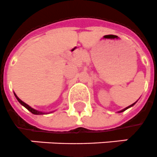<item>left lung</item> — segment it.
<instances>
[{"label":"left lung","instance_id":"1","mask_svg":"<svg viewBox=\"0 0 157 157\" xmlns=\"http://www.w3.org/2000/svg\"><path fill=\"white\" fill-rule=\"evenodd\" d=\"M135 103H134V104H132V105H130V106H128V107H126V109H124L121 110V111H120V112H119V113H121V112H123V111H125V110H126V109H129V108H130V107H131V106H133V105H135Z\"/></svg>","mask_w":157,"mask_h":157}]
</instances>
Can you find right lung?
Instances as JSON below:
<instances>
[{
	"instance_id": "obj_1",
	"label": "right lung",
	"mask_w": 157,
	"mask_h": 157,
	"mask_svg": "<svg viewBox=\"0 0 157 157\" xmlns=\"http://www.w3.org/2000/svg\"><path fill=\"white\" fill-rule=\"evenodd\" d=\"M14 96H15V97H16V98H17V101H18V102H19L20 104H21V105H22V106H24V107L26 108V109H28L29 111H30V112L31 113L36 114V115H41V114H45L44 113H43V112H40V111H37V110L34 109H32V108H31V107H30V106H29L28 105H27V104H26V103H24V102H23V101H22V100H20V99L18 98V97H17V96H16V94H15V93H14Z\"/></svg>"
}]
</instances>
